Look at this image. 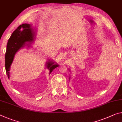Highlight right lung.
Returning <instances> with one entry per match:
<instances>
[{"label": "right lung", "instance_id": "obj_1", "mask_svg": "<svg viewBox=\"0 0 122 122\" xmlns=\"http://www.w3.org/2000/svg\"><path fill=\"white\" fill-rule=\"evenodd\" d=\"M34 36V32L29 24L20 25L11 35L7 42L5 53V69L8 78H10V66L12 63L15 54L21 47L25 45L26 42L33 41ZM58 66V65L54 64L52 61L47 62V67L50 71L49 74Z\"/></svg>", "mask_w": 122, "mask_h": 122}]
</instances>
